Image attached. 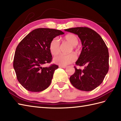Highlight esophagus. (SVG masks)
<instances>
[{"mask_svg": "<svg viewBox=\"0 0 121 121\" xmlns=\"http://www.w3.org/2000/svg\"><path fill=\"white\" fill-rule=\"evenodd\" d=\"M59 68H63V69H65V68H66V66H64V65H59Z\"/></svg>", "mask_w": 121, "mask_h": 121, "instance_id": "obj_1", "label": "esophagus"}]
</instances>
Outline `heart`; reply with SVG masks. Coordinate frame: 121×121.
<instances>
[{"instance_id": "heart-1", "label": "heart", "mask_w": 121, "mask_h": 121, "mask_svg": "<svg viewBox=\"0 0 121 121\" xmlns=\"http://www.w3.org/2000/svg\"><path fill=\"white\" fill-rule=\"evenodd\" d=\"M63 42H67L73 46V48L75 49V46L78 43V37L75 34H69L63 38ZM49 51L51 55L56 56L60 52V43L56 38H54L51 41L49 44ZM76 56L74 53L69 55H60L56 56L53 59L54 62L60 65L65 66L74 62L76 60Z\"/></svg>"}]
</instances>
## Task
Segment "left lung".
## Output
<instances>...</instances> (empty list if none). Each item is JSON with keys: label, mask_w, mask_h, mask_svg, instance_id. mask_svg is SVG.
<instances>
[{"label": "left lung", "mask_w": 121, "mask_h": 121, "mask_svg": "<svg viewBox=\"0 0 121 121\" xmlns=\"http://www.w3.org/2000/svg\"><path fill=\"white\" fill-rule=\"evenodd\" d=\"M80 38L83 46L75 64L85 66L83 70L75 67L70 81L76 88L89 91L101 84L109 70V51L101 37L91 29L78 27L65 30Z\"/></svg>", "instance_id": "left-lung-1"}]
</instances>
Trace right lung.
Masks as SVG:
<instances>
[{
    "label": "right lung",
    "mask_w": 121,
    "mask_h": 121,
    "mask_svg": "<svg viewBox=\"0 0 121 121\" xmlns=\"http://www.w3.org/2000/svg\"><path fill=\"white\" fill-rule=\"evenodd\" d=\"M63 34L60 30L39 28L28 34L17 45L13 68L18 81L27 91L39 92L49 86L54 72L58 66L43 65L52 60L49 48L50 42Z\"/></svg>",
    "instance_id": "add662e5"
}]
</instances>
